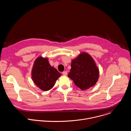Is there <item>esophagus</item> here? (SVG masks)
<instances>
[{"instance_id": "1", "label": "esophagus", "mask_w": 131, "mask_h": 131, "mask_svg": "<svg viewBox=\"0 0 131 131\" xmlns=\"http://www.w3.org/2000/svg\"><path fill=\"white\" fill-rule=\"evenodd\" d=\"M62 74H63V75L64 76H67V72L66 71H63L62 72Z\"/></svg>"}]
</instances>
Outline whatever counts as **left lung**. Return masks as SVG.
<instances>
[{
  "instance_id": "8db88e82",
  "label": "left lung",
  "mask_w": 131,
  "mask_h": 131,
  "mask_svg": "<svg viewBox=\"0 0 131 131\" xmlns=\"http://www.w3.org/2000/svg\"><path fill=\"white\" fill-rule=\"evenodd\" d=\"M68 76L77 86L85 90L96 84L99 78V69L91 56L83 52L72 60Z\"/></svg>"
}]
</instances>
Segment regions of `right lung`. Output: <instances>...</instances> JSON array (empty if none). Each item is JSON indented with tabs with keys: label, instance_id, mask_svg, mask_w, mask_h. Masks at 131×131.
Masks as SVG:
<instances>
[{
	"label": "right lung",
	"instance_id": "1",
	"mask_svg": "<svg viewBox=\"0 0 131 131\" xmlns=\"http://www.w3.org/2000/svg\"><path fill=\"white\" fill-rule=\"evenodd\" d=\"M61 74L52 67L47 58H37L34 62L31 70V78L34 83L44 91L52 89Z\"/></svg>",
	"mask_w": 131,
	"mask_h": 131
}]
</instances>
